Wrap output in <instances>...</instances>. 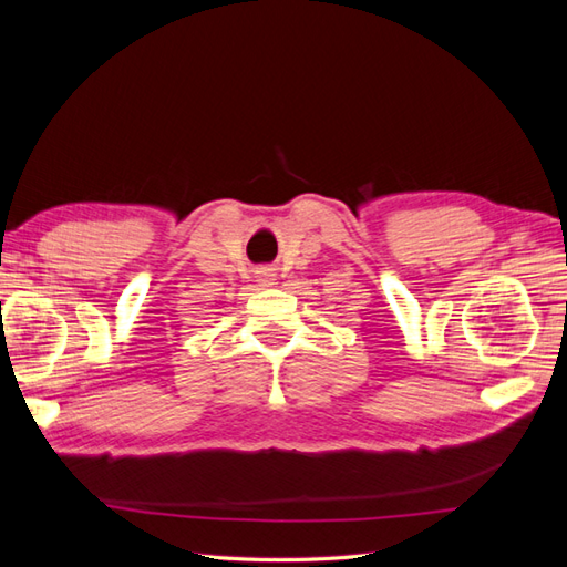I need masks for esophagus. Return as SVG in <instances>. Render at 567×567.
Masks as SVG:
<instances>
[{
    "label": "esophagus",
    "mask_w": 567,
    "mask_h": 567,
    "mask_svg": "<svg viewBox=\"0 0 567 567\" xmlns=\"http://www.w3.org/2000/svg\"><path fill=\"white\" fill-rule=\"evenodd\" d=\"M265 277H269V274H265Z\"/></svg>",
    "instance_id": "esophagus-1"
}]
</instances>
